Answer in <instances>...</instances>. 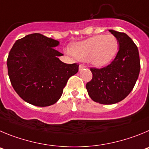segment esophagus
I'll use <instances>...</instances> for the list:
<instances>
[{
    "mask_svg": "<svg viewBox=\"0 0 149 149\" xmlns=\"http://www.w3.org/2000/svg\"><path fill=\"white\" fill-rule=\"evenodd\" d=\"M79 68V70H82L87 68V67L85 66V65H80Z\"/></svg>",
    "mask_w": 149,
    "mask_h": 149,
    "instance_id": "1",
    "label": "esophagus"
}]
</instances>
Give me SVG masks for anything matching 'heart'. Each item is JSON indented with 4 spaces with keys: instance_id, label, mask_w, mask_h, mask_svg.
Returning a JSON list of instances; mask_svg holds the SVG:
<instances>
[{
    "instance_id": "b5f03b06",
    "label": "heart",
    "mask_w": 149,
    "mask_h": 149,
    "mask_svg": "<svg viewBox=\"0 0 149 149\" xmlns=\"http://www.w3.org/2000/svg\"><path fill=\"white\" fill-rule=\"evenodd\" d=\"M118 46V40L113 35H99L74 45L69 53L81 61L102 67L113 59Z\"/></svg>"
}]
</instances>
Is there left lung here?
Listing matches in <instances>:
<instances>
[{
	"label": "left lung",
	"instance_id": "left-lung-1",
	"mask_svg": "<svg viewBox=\"0 0 149 149\" xmlns=\"http://www.w3.org/2000/svg\"><path fill=\"white\" fill-rule=\"evenodd\" d=\"M117 38L120 49L110 65L91 68L92 79L86 84L88 95L96 102L111 104L122 101L133 90L140 70L136 45L128 35L110 29Z\"/></svg>",
	"mask_w": 149,
	"mask_h": 149
}]
</instances>
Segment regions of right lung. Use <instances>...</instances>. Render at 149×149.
Instances as JSON below:
<instances>
[{"label": "right lung", "mask_w": 149, "mask_h": 149, "mask_svg": "<svg viewBox=\"0 0 149 149\" xmlns=\"http://www.w3.org/2000/svg\"><path fill=\"white\" fill-rule=\"evenodd\" d=\"M59 42L40 33L15 41L7 58L8 75L18 96L38 107L55 104L68 80L79 71L76 63L60 61L62 53L55 49Z\"/></svg>", "instance_id": "add662e5"}]
</instances>
